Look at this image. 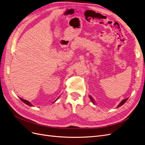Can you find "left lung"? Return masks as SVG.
I'll list each match as a JSON object with an SVG mask.
<instances>
[{
	"label": "left lung",
	"mask_w": 145,
	"mask_h": 145,
	"mask_svg": "<svg viewBox=\"0 0 145 145\" xmlns=\"http://www.w3.org/2000/svg\"><path fill=\"white\" fill-rule=\"evenodd\" d=\"M89 99H90V100H91V101H92V102H93V104H95V101H94V99L91 97V95H89ZM128 98H127V99H124V100H122V101H121V102L118 105V106H117V108H120V106H121L122 105H124L125 102H126V101H127V100H128Z\"/></svg>",
	"instance_id": "1"
}]
</instances>
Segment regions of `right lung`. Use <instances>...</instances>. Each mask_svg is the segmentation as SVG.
<instances>
[{"instance_id":"1","label":"right lung","mask_w":145,"mask_h":145,"mask_svg":"<svg viewBox=\"0 0 145 145\" xmlns=\"http://www.w3.org/2000/svg\"><path fill=\"white\" fill-rule=\"evenodd\" d=\"M20 100H21V101H23V102H24V103H25L26 105H27L28 106H33V105H32L29 102V101H27V100H24V99H21V98H20ZM55 101H54V102H55Z\"/></svg>"}]
</instances>
